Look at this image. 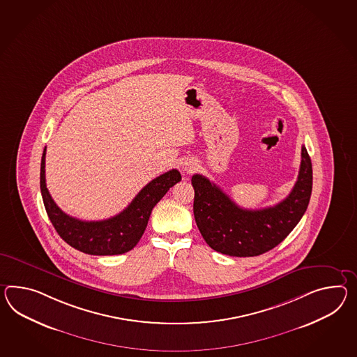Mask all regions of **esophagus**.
<instances>
[{
  "mask_svg": "<svg viewBox=\"0 0 357 357\" xmlns=\"http://www.w3.org/2000/svg\"><path fill=\"white\" fill-rule=\"evenodd\" d=\"M195 162H192V161H185L184 164H183V170L184 172H187V173H192L193 170H195Z\"/></svg>",
  "mask_w": 357,
  "mask_h": 357,
  "instance_id": "34e87169",
  "label": "esophagus"
}]
</instances>
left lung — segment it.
<instances>
[{"instance_id":"8db88e82","label":"left lung","mask_w":357,"mask_h":357,"mask_svg":"<svg viewBox=\"0 0 357 357\" xmlns=\"http://www.w3.org/2000/svg\"><path fill=\"white\" fill-rule=\"evenodd\" d=\"M193 214L204 240L215 252L231 257H255L285 240L307 210L312 192V164L305 146L296 185L275 206L243 209L217 184L192 176Z\"/></svg>"}]
</instances>
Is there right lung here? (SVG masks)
<instances>
[{"label":"right lung","instance_id":"1","mask_svg":"<svg viewBox=\"0 0 357 357\" xmlns=\"http://www.w3.org/2000/svg\"><path fill=\"white\" fill-rule=\"evenodd\" d=\"M45 156L41 158L40 187L45 209L58 235L72 248L90 255H117L131 250L144 234L152 209L174 184L182 181L176 170H169L148 183L120 214L105 220L86 222L70 217L54 202L46 188Z\"/></svg>","mask_w":357,"mask_h":357}]
</instances>
